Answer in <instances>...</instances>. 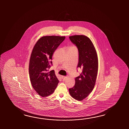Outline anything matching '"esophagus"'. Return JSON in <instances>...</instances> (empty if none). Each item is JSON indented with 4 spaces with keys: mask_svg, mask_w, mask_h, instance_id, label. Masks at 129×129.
<instances>
[{
    "mask_svg": "<svg viewBox=\"0 0 129 129\" xmlns=\"http://www.w3.org/2000/svg\"><path fill=\"white\" fill-rule=\"evenodd\" d=\"M62 77V79H63V81H64V80H66V78H67V77H64V76H62V77Z\"/></svg>",
    "mask_w": 129,
    "mask_h": 129,
    "instance_id": "34e87169",
    "label": "esophagus"
}]
</instances>
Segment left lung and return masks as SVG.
<instances>
[{
	"label": "left lung",
	"instance_id": "8db88e82",
	"mask_svg": "<svg viewBox=\"0 0 129 129\" xmlns=\"http://www.w3.org/2000/svg\"><path fill=\"white\" fill-rule=\"evenodd\" d=\"M69 38L78 48L77 67L82 70L79 76L75 78V85L69 88V93L74 99L81 101L90 94L95 84L98 70L97 54L92 42L87 36L75 35Z\"/></svg>",
	"mask_w": 129,
	"mask_h": 129
}]
</instances>
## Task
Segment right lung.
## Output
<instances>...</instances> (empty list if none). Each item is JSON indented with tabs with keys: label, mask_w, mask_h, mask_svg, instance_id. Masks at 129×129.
I'll return each instance as SVG.
<instances>
[{
	"label": "right lung",
	"mask_w": 129,
	"mask_h": 129,
	"mask_svg": "<svg viewBox=\"0 0 129 129\" xmlns=\"http://www.w3.org/2000/svg\"><path fill=\"white\" fill-rule=\"evenodd\" d=\"M65 36H45L36 42L30 56L29 74L34 89L42 97L53 93L59 81L54 70L48 71L52 64V56Z\"/></svg>",
	"instance_id": "obj_1"
}]
</instances>
